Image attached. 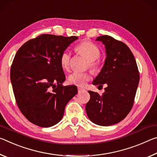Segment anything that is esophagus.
I'll return each mask as SVG.
<instances>
[{"instance_id": "obj_1", "label": "esophagus", "mask_w": 157, "mask_h": 157, "mask_svg": "<svg viewBox=\"0 0 157 157\" xmlns=\"http://www.w3.org/2000/svg\"><path fill=\"white\" fill-rule=\"evenodd\" d=\"M83 90H84V89H83V88H78V92H81V91H83Z\"/></svg>"}]
</instances>
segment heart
<instances>
[{
  "instance_id": "obj_1",
  "label": "heart",
  "mask_w": 157,
  "mask_h": 157,
  "mask_svg": "<svg viewBox=\"0 0 157 157\" xmlns=\"http://www.w3.org/2000/svg\"><path fill=\"white\" fill-rule=\"evenodd\" d=\"M76 52L84 56L88 60V65L92 71H97L99 69V58L101 50L96 44L88 41H84L75 47ZM60 65L64 70L68 71L70 67L71 53L67 51H64L60 56ZM91 74L90 72H73L69 76V83L78 87H83L90 81Z\"/></svg>"
}]
</instances>
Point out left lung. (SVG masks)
<instances>
[{
    "mask_svg": "<svg viewBox=\"0 0 157 157\" xmlns=\"http://www.w3.org/2000/svg\"><path fill=\"white\" fill-rule=\"evenodd\" d=\"M96 40L105 45L106 58L92 84L107 87L101 95L88 91L90 99L86 110L92 122L110 126L122 121L132 110L140 75L134 56L124 43L109 35L100 36Z\"/></svg>",
    "mask_w": 157,
    "mask_h": 157,
    "instance_id": "obj_1",
    "label": "left lung"
}]
</instances>
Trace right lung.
<instances>
[{"instance_id":"obj_1","label":"right lung","mask_w":157,"mask_h":157,"mask_svg":"<svg viewBox=\"0 0 157 157\" xmlns=\"http://www.w3.org/2000/svg\"><path fill=\"white\" fill-rule=\"evenodd\" d=\"M77 39L42 34L17 51L10 79L17 106L33 124L41 127L57 124L78 92L76 86H63L66 78L60 62L62 53Z\"/></svg>"}]
</instances>
